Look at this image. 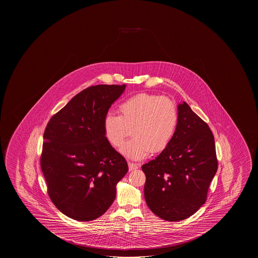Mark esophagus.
<instances>
[{
    "instance_id": "1",
    "label": "esophagus",
    "mask_w": 258,
    "mask_h": 258,
    "mask_svg": "<svg viewBox=\"0 0 258 258\" xmlns=\"http://www.w3.org/2000/svg\"><path fill=\"white\" fill-rule=\"evenodd\" d=\"M140 167L139 164H134V163H128V170L130 171H134V170L138 169Z\"/></svg>"
}]
</instances>
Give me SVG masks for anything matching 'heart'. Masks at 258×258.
<instances>
[{"instance_id":"1","label":"heart","mask_w":258,"mask_h":258,"mask_svg":"<svg viewBox=\"0 0 258 258\" xmlns=\"http://www.w3.org/2000/svg\"><path fill=\"white\" fill-rule=\"evenodd\" d=\"M118 116L106 115L103 134L113 148H119L131 130L133 138L119 151L133 160L167 148L179 121L177 106L173 100L148 93L128 98L118 105Z\"/></svg>"}]
</instances>
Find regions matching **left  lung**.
<instances>
[{"label":"left lung","instance_id":"left-lung-1","mask_svg":"<svg viewBox=\"0 0 258 258\" xmlns=\"http://www.w3.org/2000/svg\"><path fill=\"white\" fill-rule=\"evenodd\" d=\"M177 110V128L169 145L142 165L146 203L166 221L185 220L203 206L218 169L214 137L207 123L185 102Z\"/></svg>","mask_w":258,"mask_h":258}]
</instances>
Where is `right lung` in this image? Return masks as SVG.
I'll return each mask as SVG.
<instances>
[{
    "mask_svg": "<svg viewBox=\"0 0 258 258\" xmlns=\"http://www.w3.org/2000/svg\"><path fill=\"white\" fill-rule=\"evenodd\" d=\"M126 85L91 86L50 118L40 165L52 203L73 220L91 221L114 202L127 173L125 158L103 134V119Z\"/></svg>",
    "mask_w": 258,
    "mask_h": 258,
    "instance_id": "add662e5",
    "label": "right lung"
}]
</instances>
